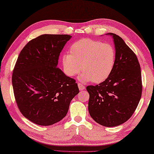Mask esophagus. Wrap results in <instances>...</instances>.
Listing matches in <instances>:
<instances>
[{
    "mask_svg": "<svg viewBox=\"0 0 154 154\" xmlns=\"http://www.w3.org/2000/svg\"><path fill=\"white\" fill-rule=\"evenodd\" d=\"M78 87H79V89L80 91H82V90H83V89H85V86L83 85L82 83H78Z\"/></svg>",
    "mask_w": 154,
    "mask_h": 154,
    "instance_id": "obj_1",
    "label": "esophagus"
}]
</instances>
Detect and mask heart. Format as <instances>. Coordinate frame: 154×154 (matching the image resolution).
I'll list each match as a JSON object with an SVG mask.
<instances>
[{"mask_svg":"<svg viewBox=\"0 0 154 154\" xmlns=\"http://www.w3.org/2000/svg\"><path fill=\"white\" fill-rule=\"evenodd\" d=\"M70 53H65L62 57L64 71L66 75L72 77L82 70L80 79L83 82H104L110 76L115 64L114 46L98 40H78L70 47Z\"/></svg>","mask_w":154,"mask_h":154,"instance_id":"1","label":"heart"}]
</instances>
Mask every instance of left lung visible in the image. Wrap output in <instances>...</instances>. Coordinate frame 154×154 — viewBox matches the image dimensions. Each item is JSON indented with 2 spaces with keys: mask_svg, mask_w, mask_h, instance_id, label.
I'll return each mask as SVG.
<instances>
[{
  "mask_svg": "<svg viewBox=\"0 0 154 154\" xmlns=\"http://www.w3.org/2000/svg\"><path fill=\"white\" fill-rule=\"evenodd\" d=\"M108 34L112 36L115 45L113 70L104 82L88 85L86 89L91 118L100 125L112 127L123 124L133 115L141 97L142 81L136 54L120 36Z\"/></svg>",
  "mask_w": 154,
  "mask_h": 154,
  "instance_id": "1",
  "label": "left lung"
}]
</instances>
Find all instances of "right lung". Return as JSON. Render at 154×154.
Instances as JSON below:
<instances>
[{"instance_id": "right-lung-1", "label": "right lung", "mask_w": 154, "mask_h": 154, "mask_svg": "<svg viewBox=\"0 0 154 154\" xmlns=\"http://www.w3.org/2000/svg\"><path fill=\"white\" fill-rule=\"evenodd\" d=\"M69 35L44 34L30 40L13 69L14 96L21 113L36 125L48 126L66 116L77 83L57 67Z\"/></svg>"}]
</instances>
